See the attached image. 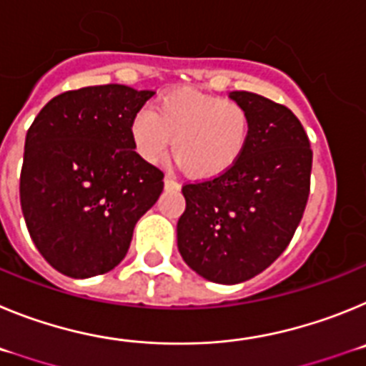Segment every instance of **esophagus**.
Wrapping results in <instances>:
<instances>
[{
	"mask_svg": "<svg viewBox=\"0 0 366 366\" xmlns=\"http://www.w3.org/2000/svg\"><path fill=\"white\" fill-rule=\"evenodd\" d=\"M179 183H177L176 179H174V176H170V174H167V176H164V189H168V190H177L179 189Z\"/></svg>",
	"mask_w": 366,
	"mask_h": 366,
	"instance_id": "obj_1",
	"label": "esophagus"
}]
</instances>
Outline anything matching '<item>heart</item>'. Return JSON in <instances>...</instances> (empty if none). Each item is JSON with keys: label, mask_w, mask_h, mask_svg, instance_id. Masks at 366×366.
Listing matches in <instances>:
<instances>
[{"label": "heart", "mask_w": 366, "mask_h": 366, "mask_svg": "<svg viewBox=\"0 0 366 366\" xmlns=\"http://www.w3.org/2000/svg\"><path fill=\"white\" fill-rule=\"evenodd\" d=\"M135 150L148 163L172 152L185 172L199 179L227 172L244 155L251 137V117L244 104L211 93L181 87L135 113L130 126Z\"/></svg>", "instance_id": "heart-1"}]
</instances>
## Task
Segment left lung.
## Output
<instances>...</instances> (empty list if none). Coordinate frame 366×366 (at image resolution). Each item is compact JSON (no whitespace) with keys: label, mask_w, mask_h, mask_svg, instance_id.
Segmentation results:
<instances>
[{"label":"left lung","mask_w":366,"mask_h":366,"mask_svg":"<svg viewBox=\"0 0 366 366\" xmlns=\"http://www.w3.org/2000/svg\"><path fill=\"white\" fill-rule=\"evenodd\" d=\"M251 117V137L227 172L185 183L177 249L203 279L238 284L269 267L292 242L310 196L313 152L290 108L232 92Z\"/></svg>","instance_id":"8db88e82"}]
</instances>
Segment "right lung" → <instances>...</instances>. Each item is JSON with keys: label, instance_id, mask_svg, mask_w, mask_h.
<instances>
[{"label": "right lung", "instance_id": "1", "mask_svg": "<svg viewBox=\"0 0 366 366\" xmlns=\"http://www.w3.org/2000/svg\"><path fill=\"white\" fill-rule=\"evenodd\" d=\"M154 92L121 84L66 92L25 137L19 203L41 257L73 279L104 274L128 253L137 219L159 199L163 170L132 141Z\"/></svg>", "mask_w": 366, "mask_h": 366}]
</instances>
